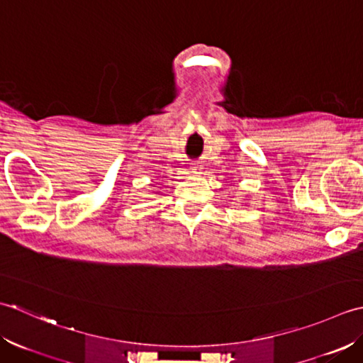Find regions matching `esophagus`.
<instances>
[{
  "label": "esophagus",
  "instance_id": "esophagus-1",
  "mask_svg": "<svg viewBox=\"0 0 363 363\" xmlns=\"http://www.w3.org/2000/svg\"><path fill=\"white\" fill-rule=\"evenodd\" d=\"M191 172L192 174H202V166L201 164H194L191 167Z\"/></svg>",
  "mask_w": 363,
  "mask_h": 363
}]
</instances>
